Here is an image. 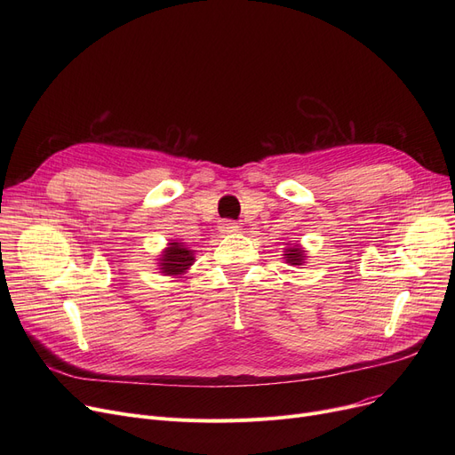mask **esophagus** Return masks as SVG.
I'll list each match as a JSON object with an SVG mask.
<instances>
[{
	"label": "esophagus",
	"instance_id": "34e87169",
	"mask_svg": "<svg viewBox=\"0 0 455 455\" xmlns=\"http://www.w3.org/2000/svg\"><path fill=\"white\" fill-rule=\"evenodd\" d=\"M220 230L225 232V234H235V232L242 230V227L237 225V223H234V221H221L220 223Z\"/></svg>",
	"mask_w": 455,
	"mask_h": 455
}]
</instances>
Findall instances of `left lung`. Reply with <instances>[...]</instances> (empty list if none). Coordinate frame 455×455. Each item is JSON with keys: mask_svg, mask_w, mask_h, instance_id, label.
<instances>
[{"mask_svg": "<svg viewBox=\"0 0 455 455\" xmlns=\"http://www.w3.org/2000/svg\"><path fill=\"white\" fill-rule=\"evenodd\" d=\"M283 258H285V264L290 266H302L306 261V251L300 245H291L288 249H283Z\"/></svg>", "mask_w": 455, "mask_h": 455, "instance_id": "left-lung-1", "label": "left lung"}]
</instances>
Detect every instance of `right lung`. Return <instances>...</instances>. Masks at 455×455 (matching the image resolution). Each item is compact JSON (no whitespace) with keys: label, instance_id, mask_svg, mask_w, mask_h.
I'll return each mask as SVG.
<instances>
[{"label":"right lung","instance_id":"add662e5","mask_svg":"<svg viewBox=\"0 0 455 455\" xmlns=\"http://www.w3.org/2000/svg\"><path fill=\"white\" fill-rule=\"evenodd\" d=\"M196 252L188 249L184 243L172 242L167 243V247L162 251L158 261H160V273L162 275H170V276H180L184 275L189 266H194L196 261Z\"/></svg>","mask_w":455,"mask_h":455}]
</instances>
